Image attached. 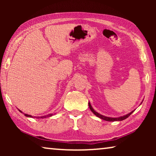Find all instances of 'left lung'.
<instances>
[{
  "mask_svg": "<svg viewBox=\"0 0 156 156\" xmlns=\"http://www.w3.org/2000/svg\"><path fill=\"white\" fill-rule=\"evenodd\" d=\"M89 108H90V110L92 112V113L94 115H96L97 117H99V118H100L101 119H103V120L104 121H123L124 120V119H127L128 117H129L130 115H131L132 113H133L134 111H132L131 112H130L129 114H128L126 115H124V116H120V117H116V118H113V117H108V116H104V115H101L99 113H98L96 112V111L94 109L92 106H91L90 102H89Z\"/></svg>",
  "mask_w": 156,
  "mask_h": 156,
  "instance_id": "8db88e82",
  "label": "left lung"
}]
</instances>
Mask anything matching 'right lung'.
<instances>
[{
  "mask_svg": "<svg viewBox=\"0 0 156 156\" xmlns=\"http://www.w3.org/2000/svg\"><path fill=\"white\" fill-rule=\"evenodd\" d=\"M18 110H19V109H18ZM19 112H20V113H23V114H24L25 116L30 117V118H33V116H31V115H29V114H24V113H23V112H22V111L19 110ZM54 114H50L45 115V116H34V117H36V118H37V119H44V118H48V117L52 116H53V115H54Z\"/></svg>",
  "mask_w": 156,
  "mask_h": 156,
  "instance_id": "add662e5",
  "label": "right lung"
}]
</instances>
